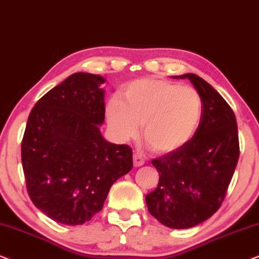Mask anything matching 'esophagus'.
Here are the masks:
<instances>
[{
  "label": "esophagus",
  "mask_w": 259,
  "mask_h": 259,
  "mask_svg": "<svg viewBox=\"0 0 259 259\" xmlns=\"http://www.w3.org/2000/svg\"><path fill=\"white\" fill-rule=\"evenodd\" d=\"M145 162V158L140 153H134L133 155V165L136 167H139V166H143Z\"/></svg>",
  "instance_id": "34e87169"
}]
</instances>
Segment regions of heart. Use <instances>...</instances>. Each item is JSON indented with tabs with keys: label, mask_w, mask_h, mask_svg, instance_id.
Returning <instances> with one entry per match:
<instances>
[{
	"label": "heart",
	"mask_w": 259,
	"mask_h": 259,
	"mask_svg": "<svg viewBox=\"0 0 259 259\" xmlns=\"http://www.w3.org/2000/svg\"><path fill=\"white\" fill-rule=\"evenodd\" d=\"M203 100L197 90L165 80L141 79L130 83L123 101L112 98L106 116L113 136L119 141L141 134L160 153L184 146L199 126Z\"/></svg>",
	"instance_id": "1"
}]
</instances>
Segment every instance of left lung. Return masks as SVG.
Here are the masks:
<instances>
[{"mask_svg": "<svg viewBox=\"0 0 259 259\" xmlns=\"http://www.w3.org/2000/svg\"><path fill=\"white\" fill-rule=\"evenodd\" d=\"M189 79L203 100V115L192 139L152 160L157 189L146 196L148 212L162 225L189 229L214 214L225 199L239 158L236 115L224 98L196 74Z\"/></svg>", "mask_w": 259, "mask_h": 259, "instance_id": "8db88e82", "label": "left lung"}]
</instances>
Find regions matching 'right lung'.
Returning a JSON list of instances; mask_svg holds the SVG:
<instances>
[{
  "mask_svg": "<svg viewBox=\"0 0 259 259\" xmlns=\"http://www.w3.org/2000/svg\"><path fill=\"white\" fill-rule=\"evenodd\" d=\"M102 76L74 73L31 109L21 145L28 194L53 221L81 225L101 211L113 183L133 167L132 148L106 141Z\"/></svg>",
  "mask_w": 259,
  "mask_h": 259,
  "instance_id": "1",
  "label": "right lung"
}]
</instances>
